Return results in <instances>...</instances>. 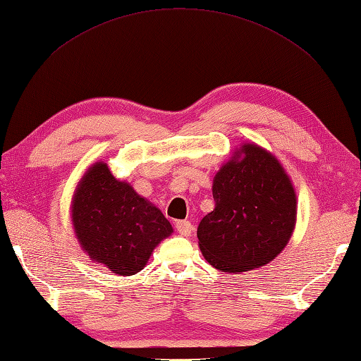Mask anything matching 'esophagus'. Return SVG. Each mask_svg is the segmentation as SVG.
<instances>
[{
    "label": "esophagus",
    "mask_w": 361,
    "mask_h": 361,
    "mask_svg": "<svg viewBox=\"0 0 361 361\" xmlns=\"http://www.w3.org/2000/svg\"><path fill=\"white\" fill-rule=\"evenodd\" d=\"M176 230H178L179 235L188 236L191 233V230H193V226H191L190 221H178L176 222Z\"/></svg>",
    "instance_id": "esophagus-1"
}]
</instances>
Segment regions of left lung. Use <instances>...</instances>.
Segmentation results:
<instances>
[{
	"mask_svg": "<svg viewBox=\"0 0 361 361\" xmlns=\"http://www.w3.org/2000/svg\"><path fill=\"white\" fill-rule=\"evenodd\" d=\"M213 212L197 227L199 248L214 269L241 274L284 250L296 222V195L279 160L244 143L213 179Z\"/></svg>",
	"mask_w": 361,
	"mask_h": 361,
	"instance_id": "obj_1",
	"label": "left lung"
}]
</instances>
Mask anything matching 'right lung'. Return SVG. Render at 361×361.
<instances>
[{
    "mask_svg": "<svg viewBox=\"0 0 361 361\" xmlns=\"http://www.w3.org/2000/svg\"><path fill=\"white\" fill-rule=\"evenodd\" d=\"M71 219L83 252L120 276L140 271L156 245L173 233L162 212L130 183L117 180L103 162L91 165L80 179Z\"/></svg>",
    "mask_w": 361,
    "mask_h": 361,
    "instance_id": "obj_1",
    "label": "right lung"
}]
</instances>
